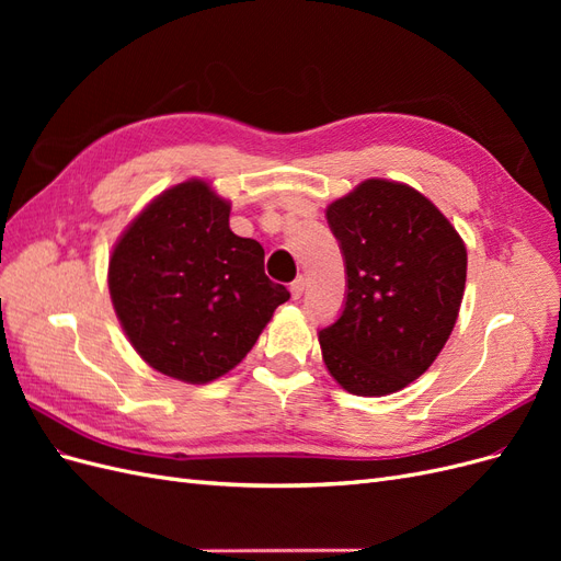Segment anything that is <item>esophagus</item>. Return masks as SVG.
I'll list each match as a JSON object with an SVG mask.
<instances>
[{"instance_id":"34e87169","label":"esophagus","mask_w":561,"mask_h":561,"mask_svg":"<svg viewBox=\"0 0 561 561\" xmlns=\"http://www.w3.org/2000/svg\"><path fill=\"white\" fill-rule=\"evenodd\" d=\"M304 290H307V278L304 276H297L293 283H290V293L295 299H299L304 295Z\"/></svg>"}]
</instances>
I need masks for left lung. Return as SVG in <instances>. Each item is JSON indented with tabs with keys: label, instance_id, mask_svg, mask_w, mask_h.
Here are the masks:
<instances>
[{
	"label": "left lung",
	"instance_id": "1",
	"mask_svg": "<svg viewBox=\"0 0 561 561\" xmlns=\"http://www.w3.org/2000/svg\"><path fill=\"white\" fill-rule=\"evenodd\" d=\"M346 266V304L318 332L322 360L353 396H388L443 351L466 290L461 236L402 182L371 178L330 203Z\"/></svg>",
	"mask_w": 561,
	"mask_h": 561
}]
</instances>
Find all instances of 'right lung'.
Listing matches in <instances>:
<instances>
[{
	"label": "right lung",
	"mask_w": 561,
	"mask_h": 561,
	"mask_svg": "<svg viewBox=\"0 0 561 561\" xmlns=\"http://www.w3.org/2000/svg\"><path fill=\"white\" fill-rule=\"evenodd\" d=\"M229 201L203 180L157 196L110 257V295L140 358L165 377L208 383L239 365L283 301L264 248L229 229Z\"/></svg>",
	"instance_id": "obj_1"
}]
</instances>
